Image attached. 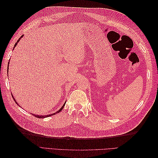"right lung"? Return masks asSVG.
<instances>
[{"label": "right lung", "mask_w": 158, "mask_h": 158, "mask_svg": "<svg viewBox=\"0 0 158 158\" xmlns=\"http://www.w3.org/2000/svg\"><path fill=\"white\" fill-rule=\"evenodd\" d=\"M23 35H22L20 38H19V39H18V40L17 41V42L16 43V44H15V45H14V48H13V49H14V47H16V46L17 45V44H18V42L19 41H20V39H21V38H22V37H23ZM8 64H9V63H8ZM12 98H13V99H14V102H15V103L18 105V103H17V102L16 101V99H14V98L13 97V95H12ZM65 103H66V102H65V103H64V105H63V106H62L61 107V108L59 110V111H57L56 112H55V113H52V114H47V115H35V117H37V118H45V117H50V116H52V115H53V114H56V113H59V112H60L61 111H62V110H63V107H64V106H65Z\"/></svg>", "instance_id": "1"}]
</instances>
